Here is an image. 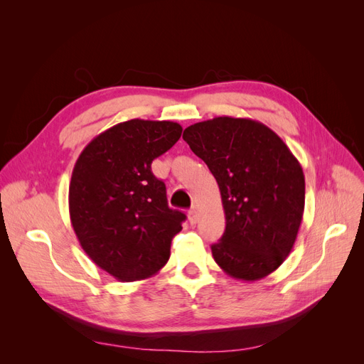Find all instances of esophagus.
I'll return each instance as SVG.
<instances>
[{
	"label": "esophagus",
	"mask_w": 364,
	"mask_h": 364,
	"mask_svg": "<svg viewBox=\"0 0 364 364\" xmlns=\"http://www.w3.org/2000/svg\"><path fill=\"white\" fill-rule=\"evenodd\" d=\"M188 220H190V223H191V225H196V223H197V220H199V214H197L196 208H191L190 211H188Z\"/></svg>",
	"instance_id": "34e87169"
}]
</instances>
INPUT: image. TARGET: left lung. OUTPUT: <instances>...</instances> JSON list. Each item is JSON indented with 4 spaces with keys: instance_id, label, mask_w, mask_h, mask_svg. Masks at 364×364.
<instances>
[{
    "instance_id": "1",
    "label": "left lung",
    "mask_w": 364,
    "mask_h": 364,
    "mask_svg": "<svg viewBox=\"0 0 364 364\" xmlns=\"http://www.w3.org/2000/svg\"><path fill=\"white\" fill-rule=\"evenodd\" d=\"M215 178L226 217L211 246L229 277L258 281L289 257L305 205V178L285 142L250 118L217 117L183 130Z\"/></svg>"
}]
</instances>
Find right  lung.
Here are the masks:
<instances>
[{
  "label": "right lung",
  "mask_w": 364,
  "mask_h": 364,
  "mask_svg": "<svg viewBox=\"0 0 364 364\" xmlns=\"http://www.w3.org/2000/svg\"><path fill=\"white\" fill-rule=\"evenodd\" d=\"M182 135L173 121L129 119L95 136L70 183L74 232L98 267L121 282L153 277L170 258L186 215L171 209L151 162Z\"/></svg>",
  "instance_id": "1"
}]
</instances>
